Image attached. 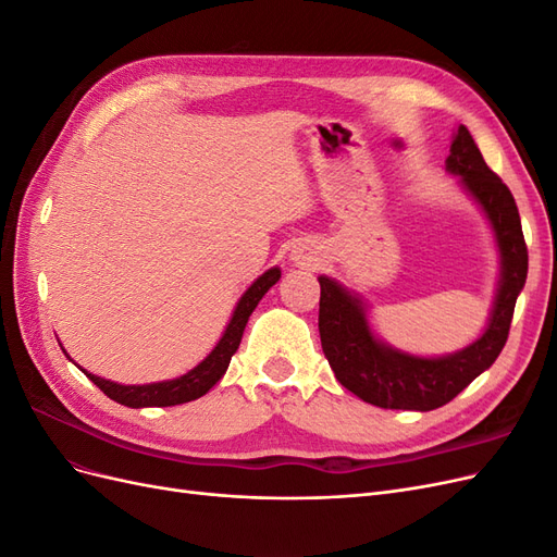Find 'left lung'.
I'll return each mask as SVG.
<instances>
[{
  "mask_svg": "<svg viewBox=\"0 0 557 557\" xmlns=\"http://www.w3.org/2000/svg\"><path fill=\"white\" fill-rule=\"evenodd\" d=\"M446 172L491 223L499 252V281L491 315L474 342L446 356H413L385 344L369 323L362 295L332 276H318L320 344L346 391L381 409L432 411L483 374L507 344L516 299L528 278V246L511 190L485 164L465 125L453 132Z\"/></svg>",
  "mask_w": 557,
  "mask_h": 557,
  "instance_id": "1",
  "label": "left lung"
}]
</instances>
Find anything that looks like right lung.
<instances>
[{
  "label": "right lung",
  "instance_id": "obj_1",
  "mask_svg": "<svg viewBox=\"0 0 557 557\" xmlns=\"http://www.w3.org/2000/svg\"><path fill=\"white\" fill-rule=\"evenodd\" d=\"M278 278H281V269L272 267L248 285V290L242 295L237 307H234L232 318H230V323H227L221 339H218V344L211 348V352L205 360L195 364L190 372H185L183 376H176L170 381H158V383H144V385H123V383H115V381H109L102 376L88 374L86 369H81V372L86 374L107 397H111L113 401L123 404V407H129V409L176 407V404H185V401H193L201 395H207L211 387L225 376L230 360L242 344V336H244L250 313L256 311L264 293L272 288Z\"/></svg>",
  "mask_w": 557,
  "mask_h": 557
}]
</instances>
